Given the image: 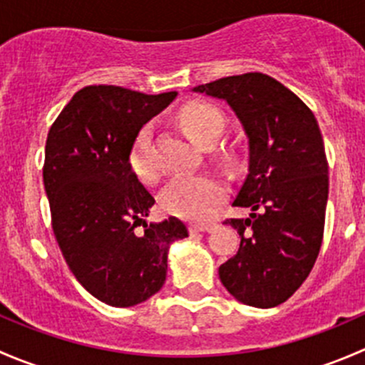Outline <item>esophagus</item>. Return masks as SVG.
Instances as JSON below:
<instances>
[{
    "label": "esophagus",
    "mask_w": 365,
    "mask_h": 365,
    "mask_svg": "<svg viewBox=\"0 0 365 365\" xmlns=\"http://www.w3.org/2000/svg\"><path fill=\"white\" fill-rule=\"evenodd\" d=\"M213 224H190L189 230L190 233H208V231L213 230Z\"/></svg>",
    "instance_id": "1"
}]
</instances>
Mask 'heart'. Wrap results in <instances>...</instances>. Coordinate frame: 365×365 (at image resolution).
<instances>
[{
  "mask_svg": "<svg viewBox=\"0 0 365 365\" xmlns=\"http://www.w3.org/2000/svg\"><path fill=\"white\" fill-rule=\"evenodd\" d=\"M183 132L194 143L203 146L212 139H219L224 130V116L208 102H190L178 114ZM150 128L143 127L132 143L128 165L141 182H153L157 168L150 159ZM226 194V183L215 175H182L176 176L162 194V206L173 215L189 220H205Z\"/></svg>",
  "mask_w": 365,
  "mask_h": 365,
  "instance_id": "heart-1",
  "label": "heart"
}]
</instances>
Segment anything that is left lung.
<instances>
[{
    "mask_svg": "<svg viewBox=\"0 0 365 365\" xmlns=\"http://www.w3.org/2000/svg\"><path fill=\"white\" fill-rule=\"evenodd\" d=\"M224 101L247 138V176L230 219L240 249L220 264L224 288L252 307L288 300L311 274L325 230L329 164L318 121L292 90L267 73L231 76L192 88Z\"/></svg>",
    "mask_w": 365,
    "mask_h": 365,
    "instance_id": "obj_1",
    "label": "left lung"
}]
</instances>
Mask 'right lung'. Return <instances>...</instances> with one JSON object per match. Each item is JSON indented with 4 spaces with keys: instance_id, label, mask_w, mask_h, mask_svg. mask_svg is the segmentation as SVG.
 I'll list each match as a JSON object with an SVG mask.
<instances>
[{
    "instance_id": "1",
    "label": "right lung",
    "mask_w": 365,
    "mask_h": 365,
    "mask_svg": "<svg viewBox=\"0 0 365 365\" xmlns=\"http://www.w3.org/2000/svg\"><path fill=\"white\" fill-rule=\"evenodd\" d=\"M176 95L83 88L47 135L43 187L58 245L83 288L113 307L155 295L168 274L169 247L189 237L176 217L146 222L155 200L128 165L138 132ZM138 225L145 234L135 233Z\"/></svg>"
}]
</instances>
